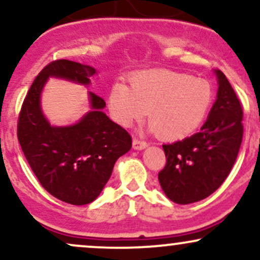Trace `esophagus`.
<instances>
[{
  "instance_id": "obj_1",
  "label": "esophagus",
  "mask_w": 260,
  "mask_h": 260,
  "mask_svg": "<svg viewBox=\"0 0 260 260\" xmlns=\"http://www.w3.org/2000/svg\"><path fill=\"white\" fill-rule=\"evenodd\" d=\"M148 147V143L144 142V140H140L138 138L133 139V149L136 150H142V149H145Z\"/></svg>"
}]
</instances>
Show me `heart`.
<instances>
[{
  "mask_svg": "<svg viewBox=\"0 0 260 260\" xmlns=\"http://www.w3.org/2000/svg\"><path fill=\"white\" fill-rule=\"evenodd\" d=\"M214 88L207 79L168 70L139 72L131 86L116 83L109 94L113 120L123 127L145 118L161 139L180 140L194 133L214 103Z\"/></svg>",
  "mask_w": 260,
  "mask_h": 260,
  "instance_id": "1",
  "label": "heart"
}]
</instances>
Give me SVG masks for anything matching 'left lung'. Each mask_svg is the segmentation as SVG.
I'll list each match as a JSON object with an SVG mask.
<instances>
[{
  "label": "left lung",
  "instance_id": "8db88e82",
  "mask_svg": "<svg viewBox=\"0 0 260 260\" xmlns=\"http://www.w3.org/2000/svg\"><path fill=\"white\" fill-rule=\"evenodd\" d=\"M216 100L201 132L172 144H164L166 165L159 182L170 201L190 204L214 193L226 180L240 151L243 111L221 71Z\"/></svg>",
  "mask_w": 260,
  "mask_h": 260
}]
</instances>
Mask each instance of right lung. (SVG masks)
Listing matches in <instances>:
<instances>
[{"instance_id": "obj_1", "label": "right lung", "mask_w": 260, "mask_h": 260, "mask_svg": "<svg viewBox=\"0 0 260 260\" xmlns=\"http://www.w3.org/2000/svg\"><path fill=\"white\" fill-rule=\"evenodd\" d=\"M95 73V68L78 62L52 61L32 82L18 117V140L41 186L73 205L98 198L116 161L132 148V138L103 112L105 101L94 92L89 91L91 111L66 127L49 123L41 111L40 96L49 77L89 85Z\"/></svg>"}]
</instances>
